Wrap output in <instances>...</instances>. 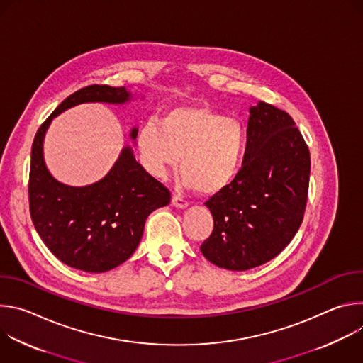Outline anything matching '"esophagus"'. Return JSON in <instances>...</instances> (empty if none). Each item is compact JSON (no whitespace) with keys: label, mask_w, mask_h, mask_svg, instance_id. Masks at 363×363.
I'll return each instance as SVG.
<instances>
[{"label":"esophagus","mask_w":363,"mask_h":363,"mask_svg":"<svg viewBox=\"0 0 363 363\" xmlns=\"http://www.w3.org/2000/svg\"><path fill=\"white\" fill-rule=\"evenodd\" d=\"M188 203L189 202L186 199H184L182 196H179V195H174L172 196V205L177 206V208H186Z\"/></svg>","instance_id":"34e87169"}]
</instances>
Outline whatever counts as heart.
<instances>
[{
    "label": "heart",
    "mask_w": 363,
    "mask_h": 363,
    "mask_svg": "<svg viewBox=\"0 0 363 363\" xmlns=\"http://www.w3.org/2000/svg\"><path fill=\"white\" fill-rule=\"evenodd\" d=\"M245 145L240 122L206 106L172 108L161 122L147 121L138 135L143 165L152 175L164 177L179 161L181 184L203 194L218 192L235 179Z\"/></svg>",
    "instance_id": "heart-1"
}]
</instances>
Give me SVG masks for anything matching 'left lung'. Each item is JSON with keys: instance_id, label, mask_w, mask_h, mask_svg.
I'll return each instance as SVG.
<instances>
[{"instance_id": "1", "label": "left lung", "mask_w": 363, "mask_h": 363, "mask_svg": "<svg viewBox=\"0 0 363 363\" xmlns=\"http://www.w3.org/2000/svg\"><path fill=\"white\" fill-rule=\"evenodd\" d=\"M308 175V147L290 115L264 101L252 106L242 167L205 202L214 218L201 245L206 260L244 272L280 254L303 221Z\"/></svg>"}]
</instances>
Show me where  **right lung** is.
<instances>
[{"instance_id":"add662e5","label":"right lung","mask_w":363,"mask_h":363,"mask_svg":"<svg viewBox=\"0 0 363 363\" xmlns=\"http://www.w3.org/2000/svg\"><path fill=\"white\" fill-rule=\"evenodd\" d=\"M129 99L125 87H83L43 122L31 147L28 201L33 224L60 262L87 273H103L125 263L142 238L147 216L168 205L171 192L136 162L130 147L122 150L115 167L99 182L65 185L45 168L43 139L51 119L69 108L87 101L125 103ZM130 136L136 139V128Z\"/></svg>"}]
</instances>
